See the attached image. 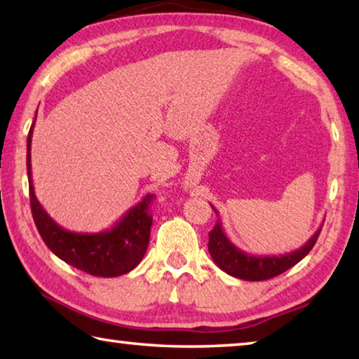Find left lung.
Here are the masks:
<instances>
[{
	"mask_svg": "<svg viewBox=\"0 0 359 359\" xmlns=\"http://www.w3.org/2000/svg\"><path fill=\"white\" fill-rule=\"evenodd\" d=\"M212 209H214L215 214L218 215L214 205H212ZM321 226H323V224H321ZM321 226L306 244L294 252L278 255V257L277 255H272V257H255V255H248L239 250V248L226 238L220 220H217L214 229L209 233L208 248L214 263L220 267L222 271L226 272V274L250 282L267 280V278L282 274V272L288 271L290 267L299 263V261L313 248L315 242H317L320 236Z\"/></svg>",
	"mask_w": 359,
	"mask_h": 359,
	"instance_id": "left-lung-1",
	"label": "left lung"
}]
</instances>
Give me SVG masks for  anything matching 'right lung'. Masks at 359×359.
<instances>
[{"instance_id": "add662e5", "label": "right lung", "mask_w": 359, "mask_h": 359, "mask_svg": "<svg viewBox=\"0 0 359 359\" xmlns=\"http://www.w3.org/2000/svg\"><path fill=\"white\" fill-rule=\"evenodd\" d=\"M36 118L27 139V171L29 204L33 220L42 241L65 263L90 276L118 277L141 263L149 247L151 215L149 214L154 194H145L141 203L131 208L111 229L96 234L71 233L52 220L34 194L32 180V137Z\"/></svg>"}]
</instances>
